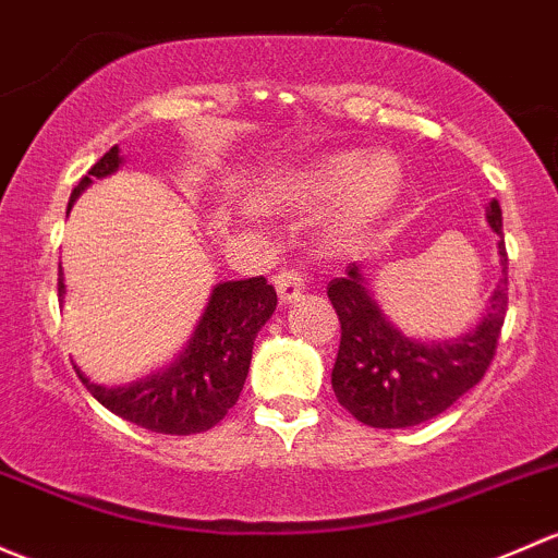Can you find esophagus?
I'll return each instance as SVG.
<instances>
[{
    "instance_id": "34e87169",
    "label": "esophagus",
    "mask_w": 558,
    "mask_h": 558,
    "mask_svg": "<svg viewBox=\"0 0 558 558\" xmlns=\"http://www.w3.org/2000/svg\"><path fill=\"white\" fill-rule=\"evenodd\" d=\"M310 283V275L302 267H283L275 272V289H278L280 302L289 304L304 294Z\"/></svg>"
}]
</instances>
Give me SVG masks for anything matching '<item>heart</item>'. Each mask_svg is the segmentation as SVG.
<instances>
[{"instance_id":"1","label":"heart","mask_w":558,"mask_h":558,"mask_svg":"<svg viewBox=\"0 0 558 558\" xmlns=\"http://www.w3.org/2000/svg\"><path fill=\"white\" fill-rule=\"evenodd\" d=\"M398 184H401V171L392 157L379 155L361 162L353 155H342L304 173L296 181L294 192L302 201H333L348 191L344 219L350 227H361L390 205Z\"/></svg>"}]
</instances>
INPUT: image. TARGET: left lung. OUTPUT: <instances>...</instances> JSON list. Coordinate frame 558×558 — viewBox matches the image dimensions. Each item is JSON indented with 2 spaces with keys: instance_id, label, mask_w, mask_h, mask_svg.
<instances>
[{
  "instance_id": "left-lung-1",
  "label": "left lung",
  "mask_w": 558,
  "mask_h": 558,
  "mask_svg": "<svg viewBox=\"0 0 558 558\" xmlns=\"http://www.w3.org/2000/svg\"><path fill=\"white\" fill-rule=\"evenodd\" d=\"M489 227L500 234L502 278L476 331L457 342L422 344L392 328L366 289V278L350 264L344 278L328 283L342 339L333 361L331 387L337 401L368 427H412L438 417L481 383L497 353L508 310V254L502 210L492 201Z\"/></svg>"
}]
</instances>
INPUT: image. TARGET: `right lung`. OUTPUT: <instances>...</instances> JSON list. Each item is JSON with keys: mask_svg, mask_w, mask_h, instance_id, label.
<instances>
[{"mask_svg": "<svg viewBox=\"0 0 558 558\" xmlns=\"http://www.w3.org/2000/svg\"><path fill=\"white\" fill-rule=\"evenodd\" d=\"M120 166V151L111 146L80 184L74 186L69 208L87 184L109 175ZM58 296H63V272L58 267ZM278 294L262 278L219 283L210 294L208 307L195 337L190 339L179 361L166 372L125 387H101L82 377V385L93 392L101 407L117 417L168 436L205 433L225 420L238 403L251 366V350L259 328L275 313Z\"/></svg>", "mask_w": 558, "mask_h": 558, "instance_id": "obj_1", "label": "right lung"}]
</instances>
